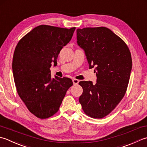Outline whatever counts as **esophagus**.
<instances>
[{"label":"esophagus","instance_id":"1","mask_svg":"<svg viewBox=\"0 0 147 147\" xmlns=\"http://www.w3.org/2000/svg\"><path fill=\"white\" fill-rule=\"evenodd\" d=\"M72 82H73V83H74V85H76V84H78V83H79V80H78V79H73V80H72Z\"/></svg>","mask_w":147,"mask_h":147}]
</instances>
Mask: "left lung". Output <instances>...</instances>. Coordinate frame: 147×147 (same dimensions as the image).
I'll list each match as a JSON object with an SVG mask.
<instances>
[{"mask_svg": "<svg viewBox=\"0 0 147 147\" xmlns=\"http://www.w3.org/2000/svg\"><path fill=\"white\" fill-rule=\"evenodd\" d=\"M77 44L84 50L89 68L95 67L96 83L80 81L79 98L84 112L92 118L109 115L126 92L132 59L124 41L106 27L77 30Z\"/></svg>", "mask_w": 147, "mask_h": 147, "instance_id": "1", "label": "left lung"}]
</instances>
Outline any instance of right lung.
Returning <instances> with one entry per match:
<instances>
[{"instance_id": "right-lung-1", "label": "right lung", "mask_w": 147, "mask_h": 147, "mask_svg": "<svg viewBox=\"0 0 147 147\" xmlns=\"http://www.w3.org/2000/svg\"><path fill=\"white\" fill-rule=\"evenodd\" d=\"M75 30L39 25L24 36L15 48L13 73L18 94L38 118L55 114L73 85L69 78L52 79L50 68L57 65L59 52L70 41Z\"/></svg>"}]
</instances>
